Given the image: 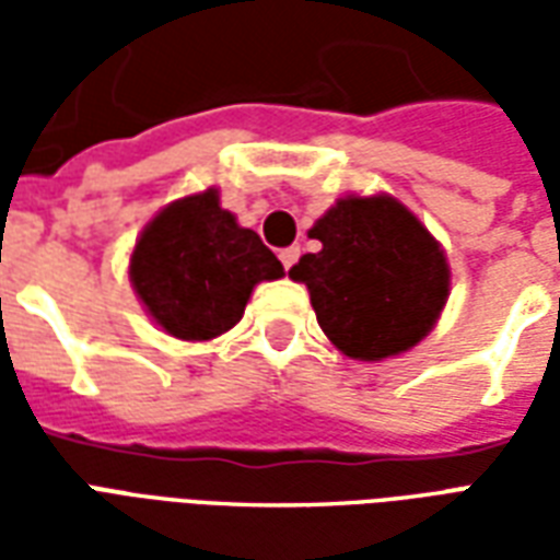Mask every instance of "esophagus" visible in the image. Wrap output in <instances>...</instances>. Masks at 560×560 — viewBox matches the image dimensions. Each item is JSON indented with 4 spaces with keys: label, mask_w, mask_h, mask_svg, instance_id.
I'll use <instances>...</instances> for the list:
<instances>
[{
    "label": "esophagus",
    "mask_w": 560,
    "mask_h": 560,
    "mask_svg": "<svg viewBox=\"0 0 560 560\" xmlns=\"http://www.w3.org/2000/svg\"><path fill=\"white\" fill-rule=\"evenodd\" d=\"M296 257H300V248H293V245L291 248H281L279 252V260L284 264V269H291L293 264H296Z\"/></svg>",
    "instance_id": "34e87169"
}]
</instances>
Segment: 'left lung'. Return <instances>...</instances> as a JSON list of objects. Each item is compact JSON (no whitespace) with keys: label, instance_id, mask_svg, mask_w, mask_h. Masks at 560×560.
<instances>
[{"label":"left lung","instance_id":"8db88e82","mask_svg":"<svg viewBox=\"0 0 560 560\" xmlns=\"http://www.w3.org/2000/svg\"><path fill=\"white\" fill-rule=\"evenodd\" d=\"M320 252L291 269L312 296L317 324L351 360L411 351L450 296L441 243L396 197H341L308 231Z\"/></svg>","mask_w":560,"mask_h":560}]
</instances>
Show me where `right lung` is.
<instances>
[{"label":"right lung","mask_w":560,"mask_h":560,"mask_svg":"<svg viewBox=\"0 0 560 560\" xmlns=\"http://www.w3.org/2000/svg\"><path fill=\"white\" fill-rule=\"evenodd\" d=\"M281 276L279 257L221 209L215 188L161 209L128 264L131 288L152 320L183 341L215 339L236 327L255 284Z\"/></svg>","instance_id":"add662e5"}]
</instances>
